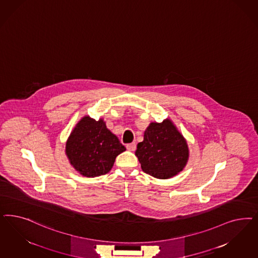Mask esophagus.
Segmentation results:
<instances>
[{"label":"esophagus","mask_w":258,"mask_h":258,"mask_svg":"<svg viewBox=\"0 0 258 258\" xmlns=\"http://www.w3.org/2000/svg\"><path fill=\"white\" fill-rule=\"evenodd\" d=\"M126 148L129 151H135L137 148V145H136V142H132V143H128L126 144Z\"/></svg>","instance_id":"esophagus-1"}]
</instances>
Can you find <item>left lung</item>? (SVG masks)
I'll return each instance as SVG.
<instances>
[{"label": "left lung", "mask_w": 258, "mask_h": 258, "mask_svg": "<svg viewBox=\"0 0 258 258\" xmlns=\"http://www.w3.org/2000/svg\"><path fill=\"white\" fill-rule=\"evenodd\" d=\"M136 156L144 173L166 179L182 171L188 161L189 150L182 135L167 119L148 126L143 142L137 146Z\"/></svg>", "instance_id": "1"}]
</instances>
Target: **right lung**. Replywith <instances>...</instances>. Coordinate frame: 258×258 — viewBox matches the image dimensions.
Masks as SVG:
<instances>
[{
	"mask_svg": "<svg viewBox=\"0 0 258 258\" xmlns=\"http://www.w3.org/2000/svg\"><path fill=\"white\" fill-rule=\"evenodd\" d=\"M125 150L102 119L97 121L86 116L70 134L66 152L70 163L80 174L95 177L107 174L116 156Z\"/></svg>",
	"mask_w": 258,
	"mask_h": 258,
	"instance_id": "obj_1",
	"label": "right lung"
}]
</instances>
